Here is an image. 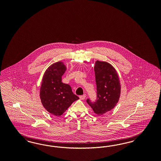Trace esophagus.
<instances>
[{
    "label": "esophagus",
    "mask_w": 161,
    "mask_h": 161,
    "mask_svg": "<svg viewBox=\"0 0 161 161\" xmlns=\"http://www.w3.org/2000/svg\"><path fill=\"white\" fill-rule=\"evenodd\" d=\"M86 95H82V96H79V97H80L81 100H84L86 98Z\"/></svg>",
    "instance_id": "obj_1"
}]
</instances>
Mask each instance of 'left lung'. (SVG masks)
Returning a JSON list of instances; mask_svg holds the SVG:
<instances>
[{"label":"left lung","instance_id":"8db88e82","mask_svg":"<svg viewBox=\"0 0 161 161\" xmlns=\"http://www.w3.org/2000/svg\"><path fill=\"white\" fill-rule=\"evenodd\" d=\"M94 72L97 98L94 102L88 98L87 102L95 113L102 115L117 104L120 96V84L116 69L108 63L96 61Z\"/></svg>","mask_w":161,"mask_h":161}]
</instances>
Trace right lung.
Here are the masks:
<instances>
[{
  "label": "right lung",
  "mask_w": 161,
  "mask_h": 161,
  "mask_svg": "<svg viewBox=\"0 0 161 161\" xmlns=\"http://www.w3.org/2000/svg\"><path fill=\"white\" fill-rule=\"evenodd\" d=\"M66 67L58 62L49 67L44 73L40 89V98L45 108L56 116L62 115L71 104L79 99L69 85L62 82Z\"/></svg>",
  "instance_id": "obj_1"
}]
</instances>
